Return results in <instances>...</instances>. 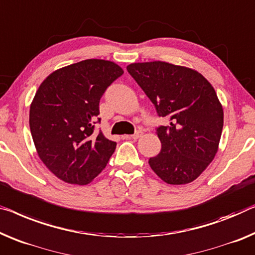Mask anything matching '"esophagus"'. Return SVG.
Instances as JSON below:
<instances>
[{
    "label": "esophagus",
    "mask_w": 255,
    "mask_h": 255,
    "mask_svg": "<svg viewBox=\"0 0 255 255\" xmlns=\"http://www.w3.org/2000/svg\"><path fill=\"white\" fill-rule=\"evenodd\" d=\"M140 136H142V131H137V132H135L134 135H130L129 136V137H131L132 139H138Z\"/></svg>",
    "instance_id": "1"
}]
</instances>
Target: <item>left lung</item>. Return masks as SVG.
Listing matches in <instances>:
<instances>
[{
    "mask_svg": "<svg viewBox=\"0 0 255 255\" xmlns=\"http://www.w3.org/2000/svg\"><path fill=\"white\" fill-rule=\"evenodd\" d=\"M159 117L169 125L157 128L160 153L150 158L152 170L167 184L195 181L214 159L223 128V109L210 81L198 71L166 62L127 66Z\"/></svg>",
    "mask_w": 255,
    "mask_h": 255,
    "instance_id": "obj_1",
    "label": "left lung"
}]
</instances>
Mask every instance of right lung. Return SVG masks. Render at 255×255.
I'll return each instance as SVG.
<instances>
[{
  "mask_svg": "<svg viewBox=\"0 0 255 255\" xmlns=\"http://www.w3.org/2000/svg\"><path fill=\"white\" fill-rule=\"evenodd\" d=\"M123 74L111 60L86 59L54 71L36 90L30 134L37 155L59 180L86 185L105 168L117 143L94 125L101 97Z\"/></svg>",
  "mask_w": 255,
  "mask_h": 255,
  "instance_id": "1",
  "label": "right lung"
}]
</instances>
